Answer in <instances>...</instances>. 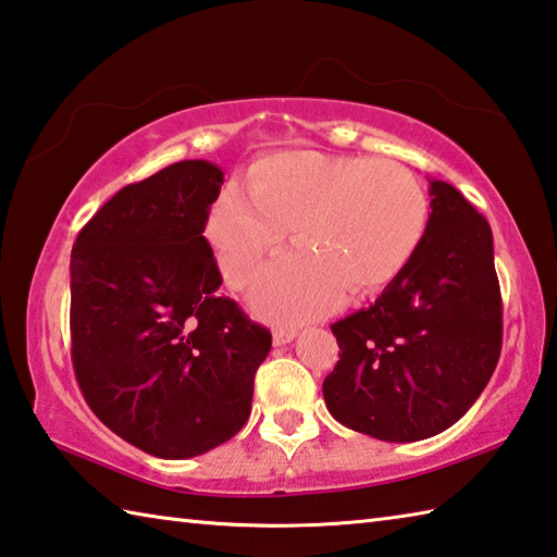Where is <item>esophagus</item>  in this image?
I'll use <instances>...</instances> for the list:
<instances>
[{"label": "esophagus", "mask_w": 557, "mask_h": 557, "mask_svg": "<svg viewBox=\"0 0 557 557\" xmlns=\"http://www.w3.org/2000/svg\"><path fill=\"white\" fill-rule=\"evenodd\" d=\"M295 336H297L295 329H275V333H272V343L280 348V346H287V343L295 341Z\"/></svg>", "instance_id": "1"}]
</instances>
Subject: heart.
Returning <instances> with one entry per match:
<instances>
[{
  "label": "heart",
  "instance_id": "obj_1",
  "mask_svg": "<svg viewBox=\"0 0 557 557\" xmlns=\"http://www.w3.org/2000/svg\"><path fill=\"white\" fill-rule=\"evenodd\" d=\"M246 191L219 197L207 238L224 277L246 287L289 231L299 250L272 262L250 295L270 321L319 317L343 289L377 295L407 270L429 226L426 189L392 160L289 150L252 165Z\"/></svg>",
  "mask_w": 557,
  "mask_h": 557
}]
</instances>
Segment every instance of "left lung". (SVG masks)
I'll list each match as a JSON object with an SVG mask.
<instances>
[{"mask_svg": "<svg viewBox=\"0 0 557 557\" xmlns=\"http://www.w3.org/2000/svg\"><path fill=\"white\" fill-rule=\"evenodd\" d=\"M426 236L375 305L331 326L341 360L323 380L331 417L377 441L436 436L465 417L502 352V295L487 219L429 180Z\"/></svg>", "mask_w": 557, "mask_h": 557, "instance_id": "1", "label": "left lung"}]
</instances>
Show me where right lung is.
Returning <instances> with one entry per match:
<instances>
[{
  "mask_svg": "<svg viewBox=\"0 0 557 557\" xmlns=\"http://www.w3.org/2000/svg\"><path fill=\"white\" fill-rule=\"evenodd\" d=\"M224 173L180 160L119 189L70 258L73 366L107 426L156 458L221 446L250 417L272 336L234 299L205 234Z\"/></svg>",
  "mask_w": 557,
  "mask_h": 557,
  "instance_id": "1",
  "label": "right lung"
}]
</instances>
